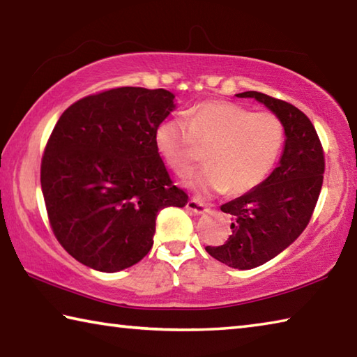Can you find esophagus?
Returning <instances> with one entry per match:
<instances>
[{
  "mask_svg": "<svg viewBox=\"0 0 357 357\" xmlns=\"http://www.w3.org/2000/svg\"><path fill=\"white\" fill-rule=\"evenodd\" d=\"M187 209L195 213H204L207 211V204L198 198H190L189 203H187Z\"/></svg>",
  "mask_w": 357,
  "mask_h": 357,
  "instance_id": "1",
  "label": "esophagus"
}]
</instances>
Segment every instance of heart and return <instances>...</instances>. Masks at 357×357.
<instances>
[{
  "mask_svg": "<svg viewBox=\"0 0 357 357\" xmlns=\"http://www.w3.org/2000/svg\"><path fill=\"white\" fill-rule=\"evenodd\" d=\"M160 158L179 176L207 165L190 185L201 193H246L273 173L286 144V126L273 112H255L234 102L206 101L184 116L160 123L154 132Z\"/></svg>",
  "mask_w": 357,
  "mask_h": 357,
  "instance_id": "b5f03b06",
  "label": "heart"
}]
</instances>
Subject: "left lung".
Here are the masks:
<instances>
[{
    "mask_svg": "<svg viewBox=\"0 0 357 357\" xmlns=\"http://www.w3.org/2000/svg\"><path fill=\"white\" fill-rule=\"evenodd\" d=\"M236 96L264 102L286 126L280 165L257 189L222 206L232 215V234L223 245L206 246L217 261L250 270L280 255L306 229L321 192L325 151L312 121L294 105L255 90Z\"/></svg>",
    "mask_w": 357,
    "mask_h": 357,
    "instance_id": "obj_1",
    "label": "left lung"
}]
</instances>
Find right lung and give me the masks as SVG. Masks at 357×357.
Returning a JSON list of instances; mask_svg holds the SVG:
<instances>
[{
  "label": "right lung",
  "mask_w": 357,
  "mask_h": 357,
  "mask_svg": "<svg viewBox=\"0 0 357 357\" xmlns=\"http://www.w3.org/2000/svg\"><path fill=\"white\" fill-rule=\"evenodd\" d=\"M173 100L165 89L116 87L84 96L57 120L42 156L43 199L57 242L87 267L115 273L137 264L158 213L185 206L154 144Z\"/></svg>",
  "instance_id": "add662e5"
}]
</instances>
